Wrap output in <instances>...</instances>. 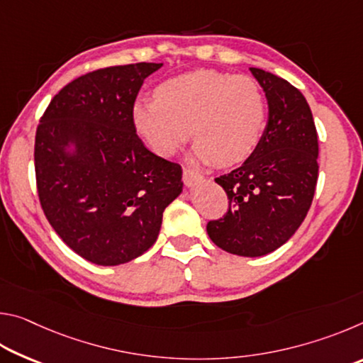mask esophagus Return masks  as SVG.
<instances>
[{
	"label": "esophagus",
	"mask_w": 363,
	"mask_h": 363,
	"mask_svg": "<svg viewBox=\"0 0 363 363\" xmlns=\"http://www.w3.org/2000/svg\"><path fill=\"white\" fill-rule=\"evenodd\" d=\"M182 179H184V184H186L187 187H194L195 184L205 181V177H203V174H200L199 171H194V169L187 168V169H184Z\"/></svg>",
	"instance_id": "esophagus-1"
}]
</instances>
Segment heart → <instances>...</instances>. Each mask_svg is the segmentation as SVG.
Returning a JSON list of instances; mask_svg holds the SVG:
<instances>
[{"label": "heart", "mask_w": 363, "mask_h": 363, "mask_svg": "<svg viewBox=\"0 0 363 363\" xmlns=\"http://www.w3.org/2000/svg\"><path fill=\"white\" fill-rule=\"evenodd\" d=\"M131 125L160 157L173 155L192 134L196 160L232 167L259 144L266 102L255 79L200 69L158 84L155 99L134 101Z\"/></svg>", "instance_id": "b5f03b06"}]
</instances>
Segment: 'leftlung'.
Returning a JSON list of instances; mask_svg holds the SVG:
<instances>
[{
	"label": "left lung",
	"instance_id": "obj_1",
	"mask_svg": "<svg viewBox=\"0 0 363 363\" xmlns=\"http://www.w3.org/2000/svg\"><path fill=\"white\" fill-rule=\"evenodd\" d=\"M266 93L269 118L242 167L216 177L229 199L206 232L227 253L257 257L280 248L303 223L318 177V140L306 97L286 79L251 67Z\"/></svg>",
	"mask_w": 363,
	"mask_h": 363
}]
</instances>
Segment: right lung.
I'll list each match as a JSON object with an SVG mask.
<instances>
[{
    "instance_id": "1",
    "label": "right lung",
    "mask_w": 363,
    "mask_h": 363,
    "mask_svg": "<svg viewBox=\"0 0 363 363\" xmlns=\"http://www.w3.org/2000/svg\"><path fill=\"white\" fill-rule=\"evenodd\" d=\"M162 65L86 73L52 97L36 128L43 211L67 247L97 266L144 255L164 208L182 192L181 164L150 152L131 125L140 86Z\"/></svg>"
}]
</instances>
